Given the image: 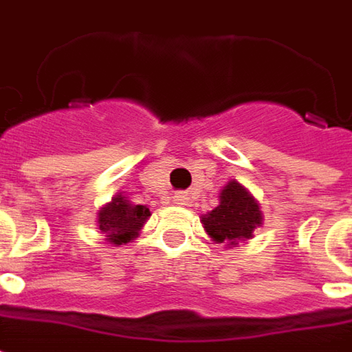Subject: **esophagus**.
I'll use <instances>...</instances> for the list:
<instances>
[{"mask_svg":"<svg viewBox=\"0 0 352 352\" xmlns=\"http://www.w3.org/2000/svg\"><path fill=\"white\" fill-rule=\"evenodd\" d=\"M186 201H188V197L184 195V193H178V195H176V203L178 204H186Z\"/></svg>","mask_w":352,"mask_h":352,"instance_id":"esophagus-1","label":"esophagus"}]
</instances>
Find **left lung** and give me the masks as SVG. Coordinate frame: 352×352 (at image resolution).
<instances>
[{
  "instance_id": "obj_1",
  "label": "left lung",
  "mask_w": 352,
  "mask_h": 352,
  "mask_svg": "<svg viewBox=\"0 0 352 352\" xmlns=\"http://www.w3.org/2000/svg\"><path fill=\"white\" fill-rule=\"evenodd\" d=\"M201 221L216 243L239 244L250 239L260 226L261 212L254 197L233 180L221 191L220 204Z\"/></svg>"
}]
</instances>
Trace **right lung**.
Listing matches in <instances>:
<instances>
[{
	"label": "right lung",
	"mask_w": 352,
	"mask_h": 352,
	"mask_svg": "<svg viewBox=\"0 0 352 352\" xmlns=\"http://www.w3.org/2000/svg\"><path fill=\"white\" fill-rule=\"evenodd\" d=\"M149 208L142 204L129 203L124 197L117 195L109 204H106L98 214V226L102 233H106L109 243L123 244L132 241L148 220Z\"/></svg>",
	"instance_id": "obj_1"
}]
</instances>
